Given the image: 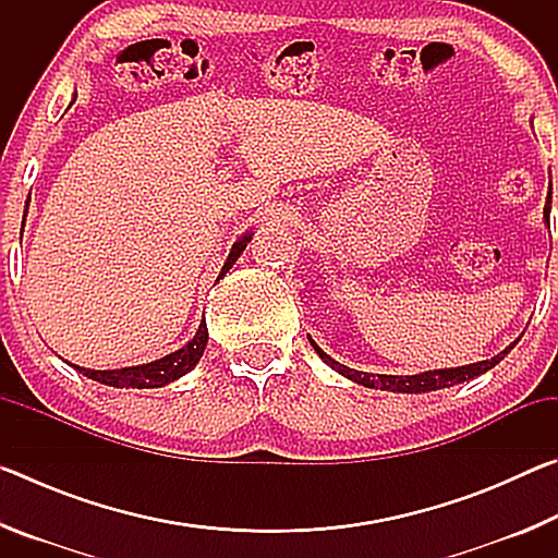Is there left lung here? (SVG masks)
Returning <instances> with one entry per match:
<instances>
[{"instance_id": "1", "label": "left lung", "mask_w": 558, "mask_h": 558, "mask_svg": "<svg viewBox=\"0 0 558 558\" xmlns=\"http://www.w3.org/2000/svg\"><path fill=\"white\" fill-rule=\"evenodd\" d=\"M549 214H551V199L546 202L544 206V221L549 223ZM519 342V339H517ZM512 342L507 349H502L497 356L493 359H485V362H475V364H465V366H452V369H433V372H423V374H413V376H393V374H366V372H356V369H349V366L335 362L332 356L327 352H323L315 344V339H310V344L315 347V352L319 354V359L329 366V369H335L337 374L347 376L349 381H356L366 386V389H384V391H393V393H428V391H438V389H448V386H456L462 381H470L475 379V376L485 374L493 369L495 364L502 362V359L512 352L514 344Z\"/></svg>"}]
</instances>
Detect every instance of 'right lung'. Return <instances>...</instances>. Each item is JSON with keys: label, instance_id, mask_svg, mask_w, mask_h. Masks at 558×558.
<instances>
[{"label": "right lung", "instance_id": "obj_1", "mask_svg": "<svg viewBox=\"0 0 558 558\" xmlns=\"http://www.w3.org/2000/svg\"><path fill=\"white\" fill-rule=\"evenodd\" d=\"M29 206V202H26ZM251 231L243 233L239 241L231 245L229 251V258H226L223 268L219 272L221 280L226 272L233 268V263L241 258V253L245 251V245L251 241ZM206 342H209V329H206V319H202L199 329H196V335L189 339L184 347H179L177 352L172 354H165L162 359H155V362L149 364H137V366H122V369H86V366H75L71 364L75 372H81L83 376H88V379L98 381V384H106V386H116V389H159V386H167L177 379H182L184 374H189L194 369L196 364H199V359L206 349Z\"/></svg>", "mask_w": 558, "mask_h": 558}]
</instances>
